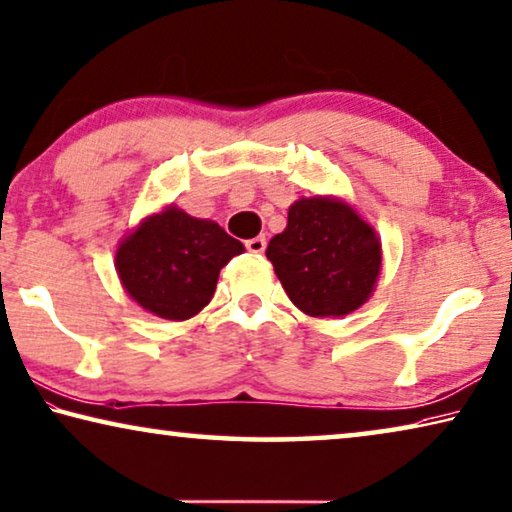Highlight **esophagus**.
<instances>
[{"instance_id": "34e87169", "label": "esophagus", "mask_w": 512, "mask_h": 512, "mask_svg": "<svg viewBox=\"0 0 512 512\" xmlns=\"http://www.w3.org/2000/svg\"><path fill=\"white\" fill-rule=\"evenodd\" d=\"M246 248H248L253 255H262L264 250H266V237H264V234H259V237L248 239V241H246Z\"/></svg>"}]
</instances>
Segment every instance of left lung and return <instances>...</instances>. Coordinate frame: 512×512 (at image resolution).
Instances as JSON below:
<instances>
[{
    "instance_id": "obj_1",
    "label": "left lung",
    "mask_w": 512,
    "mask_h": 512,
    "mask_svg": "<svg viewBox=\"0 0 512 512\" xmlns=\"http://www.w3.org/2000/svg\"><path fill=\"white\" fill-rule=\"evenodd\" d=\"M266 257L291 303L316 319L360 310L383 269L376 230L337 196L298 198Z\"/></svg>"
}]
</instances>
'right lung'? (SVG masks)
<instances>
[{
  "label": "right lung",
  "instance_id": "right-lung-1",
  "mask_svg": "<svg viewBox=\"0 0 512 512\" xmlns=\"http://www.w3.org/2000/svg\"><path fill=\"white\" fill-rule=\"evenodd\" d=\"M221 225L166 205L145 216L116 248V273L127 296L143 312L186 321L209 305L218 273L243 253Z\"/></svg>",
  "mask_w": 512,
  "mask_h": 512
}]
</instances>
